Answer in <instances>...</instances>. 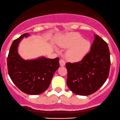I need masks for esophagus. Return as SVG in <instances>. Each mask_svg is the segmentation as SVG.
<instances>
[{
    "mask_svg": "<svg viewBox=\"0 0 120 120\" xmlns=\"http://www.w3.org/2000/svg\"><path fill=\"white\" fill-rule=\"evenodd\" d=\"M60 66H65L66 62L64 60H60Z\"/></svg>",
    "mask_w": 120,
    "mask_h": 120,
    "instance_id": "esophagus-1",
    "label": "esophagus"
}]
</instances>
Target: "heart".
I'll return each instance as SVG.
<instances>
[{
	"label": "heart",
	"mask_w": 120,
	"mask_h": 120,
	"mask_svg": "<svg viewBox=\"0 0 120 120\" xmlns=\"http://www.w3.org/2000/svg\"><path fill=\"white\" fill-rule=\"evenodd\" d=\"M60 47L68 48L66 56L71 62H77L82 60L89 52L91 42L88 40L83 38L78 33L66 34L58 43Z\"/></svg>",
	"instance_id": "heart-1"
}]
</instances>
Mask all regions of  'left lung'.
<instances>
[{
	"label": "left lung",
	"mask_w": 120,
	"mask_h": 120,
	"mask_svg": "<svg viewBox=\"0 0 120 120\" xmlns=\"http://www.w3.org/2000/svg\"><path fill=\"white\" fill-rule=\"evenodd\" d=\"M91 51L82 60L66 64L67 70V85L76 95H91L107 80L111 66L110 52L107 43L98 35Z\"/></svg>",
	"instance_id": "obj_1"
}]
</instances>
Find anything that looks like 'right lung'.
I'll return each instance as SVG.
<instances>
[{
	"label": "right lung",
	"instance_id": "add662e5",
	"mask_svg": "<svg viewBox=\"0 0 120 120\" xmlns=\"http://www.w3.org/2000/svg\"><path fill=\"white\" fill-rule=\"evenodd\" d=\"M29 36L28 33H24L13 41L7 58L8 72L13 83L22 92L39 95L49 87L54 74L60 67L59 58L42 56L35 60H23L17 49L21 40Z\"/></svg>",
	"mask_w": 120,
	"mask_h": 120
}]
</instances>
